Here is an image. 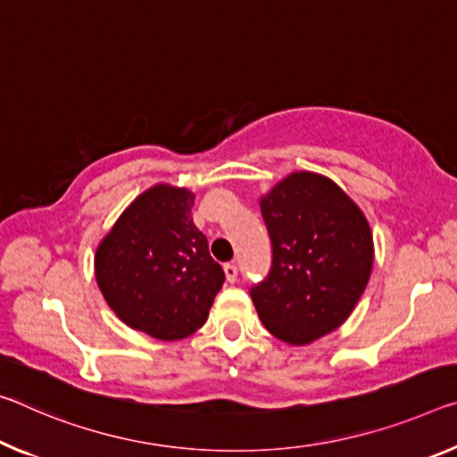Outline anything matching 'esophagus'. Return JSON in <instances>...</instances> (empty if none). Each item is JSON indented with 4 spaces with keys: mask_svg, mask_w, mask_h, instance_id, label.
Instances as JSON below:
<instances>
[{
    "mask_svg": "<svg viewBox=\"0 0 457 457\" xmlns=\"http://www.w3.org/2000/svg\"><path fill=\"white\" fill-rule=\"evenodd\" d=\"M223 270H226L228 282H236L237 280V266L236 264H226V266H223Z\"/></svg>",
    "mask_w": 457,
    "mask_h": 457,
    "instance_id": "obj_1",
    "label": "esophagus"
}]
</instances>
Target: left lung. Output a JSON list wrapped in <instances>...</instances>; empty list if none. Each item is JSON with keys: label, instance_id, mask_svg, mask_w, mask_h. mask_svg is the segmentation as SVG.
Instances as JSON below:
<instances>
[{"label": "left lung", "instance_id": "obj_1", "mask_svg": "<svg viewBox=\"0 0 457 457\" xmlns=\"http://www.w3.org/2000/svg\"><path fill=\"white\" fill-rule=\"evenodd\" d=\"M272 262L250 288L274 337L303 345L339 328L372 270L374 248L356 203L313 172H295L260 201Z\"/></svg>", "mask_w": 457, "mask_h": 457}]
</instances>
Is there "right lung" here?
<instances>
[{"label": "right lung", "mask_w": 457, "mask_h": 457, "mask_svg": "<svg viewBox=\"0 0 457 457\" xmlns=\"http://www.w3.org/2000/svg\"><path fill=\"white\" fill-rule=\"evenodd\" d=\"M195 195L156 185L142 193L97 248L107 305L132 329L172 342L207 321L226 280L191 217Z\"/></svg>", "instance_id": "add662e5"}]
</instances>
